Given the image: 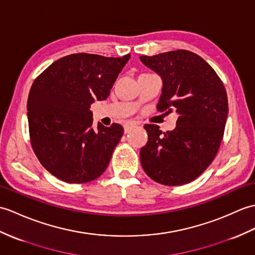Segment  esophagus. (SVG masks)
<instances>
[{
    "label": "esophagus",
    "instance_id": "esophagus-1",
    "mask_svg": "<svg viewBox=\"0 0 255 255\" xmlns=\"http://www.w3.org/2000/svg\"><path fill=\"white\" fill-rule=\"evenodd\" d=\"M134 127H137V124H135V123L129 122V123L125 124V126H124V130H125V133H128L130 130L133 129Z\"/></svg>",
    "mask_w": 255,
    "mask_h": 255
}]
</instances>
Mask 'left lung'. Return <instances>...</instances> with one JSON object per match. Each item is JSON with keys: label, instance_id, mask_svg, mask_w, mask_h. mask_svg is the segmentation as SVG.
I'll list each match as a JSON object with an SVG mask.
<instances>
[{"label": "left lung", "instance_id": "1", "mask_svg": "<svg viewBox=\"0 0 255 255\" xmlns=\"http://www.w3.org/2000/svg\"><path fill=\"white\" fill-rule=\"evenodd\" d=\"M140 60L163 80L157 110L178 115L171 131L144 125L149 139L140 150L142 168L165 186L191 182L220 149L228 115L226 89L215 70L193 52L176 50Z\"/></svg>", "mask_w": 255, "mask_h": 255}]
</instances>
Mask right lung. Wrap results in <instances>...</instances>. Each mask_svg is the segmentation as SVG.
Wrapping results in <instances>:
<instances>
[{
  "mask_svg": "<svg viewBox=\"0 0 255 255\" xmlns=\"http://www.w3.org/2000/svg\"><path fill=\"white\" fill-rule=\"evenodd\" d=\"M129 58L77 53L55 61L34 79L27 102L30 143L56 178L86 183L109 166L124 128L100 123L94 128L90 108L110 96Z\"/></svg>",
  "mask_w": 255,
  "mask_h": 255,
  "instance_id": "1",
  "label": "right lung"
}]
</instances>
